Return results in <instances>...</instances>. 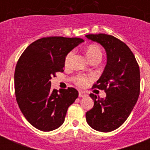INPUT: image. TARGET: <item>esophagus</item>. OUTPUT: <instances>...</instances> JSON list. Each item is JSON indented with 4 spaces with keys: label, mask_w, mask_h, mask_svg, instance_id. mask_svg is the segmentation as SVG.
<instances>
[{
    "label": "esophagus",
    "mask_w": 150,
    "mask_h": 150,
    "mask_svg": "<svg viewBox=\"0 0 150 150\" xmlns=\"http://www.w3.org/2000/svg\"><path fill=\"white\" fill-rule=\"evenodd\" d=\"M87 94L83 91H79V97H85V96H86Z\"/></svg>",
    "instance_id": "1"
}]
</instances>
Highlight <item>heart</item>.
I'll list each match as a JSON object with an SVG mask.
<instances>
[{"label": "heart", "instance_id": "1", "mask_svg": "<svg viewBox=\"0 0 150 150\" xmlns=\"http://www.w3.org/2000/svg\"><path fill=\"white\" fill-rule=\"evenodd\" d=\"M75 55V50H71L68 53L65 57V60H64V63L65 65H69L70 63L71 62L73 59V57ZM86 55L90 61H93L96 59L100 60L102 57V52L100 48L97 45L95 44H90V45L87 47L86 49ZM91 79V78L89 76L86 75H78L77 77L75 78V83L79 85V86H85L87 84L88 81Z\"/></svg>", "mask_w": 150, "mask_h": 150}]
</instances>
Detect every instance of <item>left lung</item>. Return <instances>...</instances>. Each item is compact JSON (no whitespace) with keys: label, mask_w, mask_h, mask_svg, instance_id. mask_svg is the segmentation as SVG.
<instances>
[{"label":"left lung","mask_w":150,"mask_h":150,"mask_svg":"<svg viewBox=\"0 0 150 150\" xmlns=\"http://www.w3.org/2000/svg\"><path fill=\"white\" fill-rule=\"evenodd\" d=\"M89 40L102 45L107 61L100 78L93 88L104 90L105 98L89 96L94 106L86 112L87 123L93 129L109 132L127 120L140 93V71L134 54L125 43L107 34H89Z\"/></svg>","instance_id":"8db88e82"}]
</instances>
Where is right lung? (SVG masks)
Masks as SVG:
<instances>
[{
  "label": "right lung",
  "instance_id": "right-lung-1",
  "mask_svg": "<svg viewBox=\"0 0 150 150\" xmlns=\"http://www.w3.org/2000/svg\"><path fill=\"white\" fill-rule=\"evenodd\" d=\"M83 41L63 36L39 39L18 59L15 71L16 100L27 121L39 130L59 128L68 107L78 98L79 92L72 87L52 89L50 79L57 72H63L66 55Z\"/></svg>",
  "mask_w": 150,
  "mask_h": 150
}]
</instances>
